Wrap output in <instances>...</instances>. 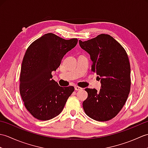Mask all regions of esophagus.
I'll list each match as a JSON object with an SVG mask.
<instances>
[{
	"instance_id": "esophagus-1",
	"label": "esophagus",
	"mask_w": 148,
	"mask_h": 148,
	"mask_svg": "<svg viewBox=\"0 0 148 148\" xmlns=\"http://www.w3.org/2000/svg\"><path fill=\"white\" fill-rule=\"evenodd\" d=\"M74 89H75V90H76V91H79V90H81L83 88H82L79 87V86H74Z\"/></svg>"
}]
</instances>
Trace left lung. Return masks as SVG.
I'll use <instances>...</instances> for the list:
<instances>
[{"label":"left lung","mask_w":148,"mask_h":148,"mask_svg":"<svg viewBox=\"0 0 148 148\" xmlns=\"http://www.w3.org/2000/svg\"><path fill=\"white\" fill-rule=\"evenodd\" d=\"M81 48L90 56L92 71L100 79L101 88H86L83 103L87 116L106 121L118 114L127 101L130 90V65L125 49L108 34H100L86 41L79 40Z\"/></svg>","instance_id":"left-lung-1"}]
</instances>
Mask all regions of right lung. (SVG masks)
Here are the masks:
<instances>
[{"label":"right lung","instance_id":"obj_1","mask_svg":"<svg viewBox=\"0 0 148 148\" xmlns=\"http://www.w3.org/2000/svg\"><path fill=\"white\" fill-rule=\"evenodd\" d=\"M78 40H65L48 33L37 39L27 49L22 62L20 92L27 109L34 118L49 120L64 109L73 86H60L52 79L62 59L76 46Z\"/></svg>","mask_w":148,"mask_h":148}]
</instances>
